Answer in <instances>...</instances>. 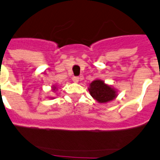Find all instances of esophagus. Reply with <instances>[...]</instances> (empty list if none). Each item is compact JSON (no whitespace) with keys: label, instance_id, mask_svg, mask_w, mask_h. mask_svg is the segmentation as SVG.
Here are the masks:
<instances>
[{"label":"esophagus","instance_id":"1","mask_svg":"<svg viewBox=\"0 0 160 160\" xmlns=\"http://www.w3.org/2000/svg\"><path fill=\"white\" fill-rule=\"evenodd\" d=\"M72 80L75 82V83H77V82L79 81V77H72Z\"/></svg>","mask_w":160,"mask_h":160}]
</instances>
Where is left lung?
I'll return each mask as SVG.
<instances>
[{"label":"left lung","instance_id":"1","mask_svg":"<svg viewBox=\"0 0 160 160\" xmlns=\"http://www.w3.org/2000/svg\"><path fill=\"white\" fill-rule=\"evenodd\" d=\"M88 90L91 95L100 103L110 102L117 96L116 91L100 80L92 81Z\"/></svg>","mask_w":160,"mask_h":160}]
</instances>
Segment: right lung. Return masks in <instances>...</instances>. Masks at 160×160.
Returning a JSON list of instances; mask_svg holds the SVG:
<instances>
[{
	"mask_svg": "<svg viewBox=\"0 0 160 160\" xmlns=\"http://www.w3.org/2000/svg\"><path fill=\"white\" fill-rule=\"evenodd\" d=\"M53 91H55V89H56V87H53Z\"/></svg>",
	"mask_w": 160,
	"mask_h": 160,
	"instance_id": "add662e5",
	"label": "right lung"
}]
</instances>
